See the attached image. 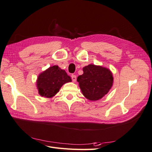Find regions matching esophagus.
Returning a JSON list of instances; mask_svg holds the SVG:
<instances>
[{
	"instance_id": "obj_1",
	"label": "esophagus",
	"mask_w": 152,
	"mask_h": 152,
	"mask_svg": "<svg viewBox=\"0 0 152 152\" xmlns=\"http://www.w3.org/2000/svg\"><path fill=\"white\" fill-rule=\"evenodd\" d=\"M72 80L73 82H75L77 80V77L75 75H72Z\"/></svg>"
}]
</instances>
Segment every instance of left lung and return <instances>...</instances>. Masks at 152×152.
<instances>
[{
  "label": "left lung",
  "mask_w": 152,
  "mask_h": 152,
  "mask_svg": "<svg viewBox=\"0 0 152 152\" xmlns=\"http://www.w3.org/2000/svg\"><path fill=\"white\" fill-rule=\"evenodd\" d=\"M84 73L77 77L82 94L91 101L98 100L107 94L113 84V76L108 69L89 65L83 68Z\"/></svg>",
  "instance_id": "1"
}]
</instances>
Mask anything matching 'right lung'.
Listing matches in <instances>:
<instances>
[{"instance_id": "add662e5", "label": "right lung", "mask_w": 152, "mask_h": 152, "mask_svg": "<svg viewBox=\"0 0 152 152\" xmlns=\"http://www.w3.org/2000/svg\"><path fill=\"white\" fill-rule=\"evenodd\" d=\"M72 80L66 72L58 66L49 67L38 77L37 86L40 96L51 98L59 91L61 87Z\"/></svg>"}]
</instances>
